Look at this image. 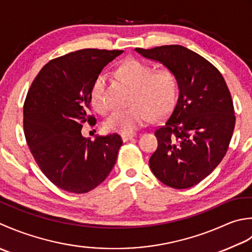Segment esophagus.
I'll list each match as a JSON object with an SVG mask.
<instances>
[{"mask_svg": "<svg viewBox=\"0 0 252 252\" xmlns=\"http://www.w3.org/2000/svg\"><path fill=\"white\" fill-rule=\"evenodd\" d=\"M121 137H122V140L125 142V141L129 140V139H131V138L135 137V133H122Z\"/></svg>", "mask_w": 252, "mask_h": 252, "instance_id": "1", "label": "esophagus"}]
</instances>
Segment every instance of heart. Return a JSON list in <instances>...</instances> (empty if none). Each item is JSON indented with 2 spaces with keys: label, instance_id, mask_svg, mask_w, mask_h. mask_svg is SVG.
I'll list each match as a JSON object with an SVG mask.
<instances>
[{
  "label": "heart",
  "instance_id": "1",
  "mask_svg": "<svg viewBox=\"0 0 252 252\" xmlns=\"http://www.w3.org/2000/svg\"><path fill=\"white\" fill-rule=\"evenodd\" d=\"M121 78L133 87L130 107L113 112L104 122L107 131L132 133L146 126L152 119H162L173 109L176 101L175 77L167 69L153 71L151 66L129 60L117 70ZM105 75L97 76L91 88V104L101 114L107 111L104 100Z\"/></svg>",
  "mask_w": 252,
  "mask_h": 252
}]
</instances>
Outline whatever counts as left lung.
<instances>
[{"label": "left lung", "mask_w": 252, "mask_h": 252, "mask_svg": "<svg viewBox=\"0 0 252 252\" xmlns=\"http://www.w3.org/2000/svg\"><path fill=\"white\" fill-rule=\"evenodd\" d=\"M135 51L167 68L178 87L171 116L155 131L158 148L149 165L166 186L192 187L219 165L232 139L235 115L226 83L209 61L182 45Z\"/></svg>", "instance_id": "obj_1"}]
</instances>
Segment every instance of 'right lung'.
Segmentation results:
<instances>
[{"label": "right lung", "instance_id": "1", "mask_svg": "<svg viewBox=\"0 0 252 252\" xmlns=\"http://www.w3.org/2000/svg\"><path fill=\"white\" fill-rule=\"evenodd\" d=\"M124 51L84 49L50 61L24 104V131L35 162L63 190L85 193L104 181L122 146L117 133L81 135L90 115L91 88L104 66Z\"/></svg>", "mask_w": 252, "mask_h": 252}]
</instances>
